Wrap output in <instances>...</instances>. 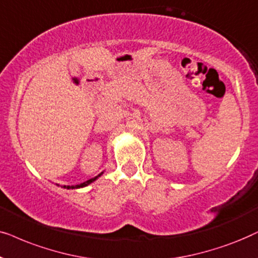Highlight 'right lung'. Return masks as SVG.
Returning <instances> with one entry per match:
<instances>
[{
  "label": "right lung",
  "instance_id": "right-lung-1",
  "mask_svg": "<svg viewBox=\"0 0 258 258\" xmlns=\"http://www.w3.org/2000/svg\"><path fill=\"white\" fill-rule=\"evenodd\" d=\"M102 174V172L99 174V176H97V177H94V178H92V179H89V180H87V181H85V183H81V184H79V185H72V186H70V185H63V188H80V187H84V186H87V185H89L91 183H93V181L97 179L98 177H100Z\"/></svg>",
  "mask_w": 258,
  "mask_h": 258
}]
</instances>
